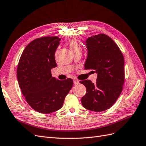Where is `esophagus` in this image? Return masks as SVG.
Wrapping results in <instances>:
<instances>
[{
    "label": "esophagus",
    "instance_id": "obj_1",
    "mask_svg": "<svg viewBox=\"0 0 146 146\" xmlns=\"http://www.w3.org/2000/svg\"><path fill=\"white\" fill-rule=\"evenodd\" d=\"M73 82H74V85H77V84L79 83V81L76 79H74L73 80Z\"/></svg>",
    "mask_w": 146,
    "mask_h": 146
}]
</instances>
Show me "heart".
Returning a JSON list of instances; mask_svg holds the SVG:
<instances>
[{
    "mask_svg": "<svg viewBox=\"0 0 146 146\" xmlns=\"http://www.w3.org/2000/svg\"><path fill=\"white\" fill-rule=\"evenodd\" d=\"M69 46H70V49H71L72 51H73V50H75L81 48V47H80V45H79L78 42L74 40H72L70 41Z\"/></svg>",
    "mask_w": 146,
    "mask_h": 146,
    "instance_id": "obj_1",
    "label": "heart"
}]
</instances>
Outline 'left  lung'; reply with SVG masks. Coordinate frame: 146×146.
I'll return each instance as SVG.
<instances>
[{
	"label": "left lung",
	"instance_id": "obj_1",
	"mask_svg": "<svg viewBox=\"0 0 146 146\" xmlns=\"http://www.w3.org/2000/svg\"><path fill=\"white\" fill-rule=\"evenodd\" d=\"M88 56L84 69L95 70L97 81L84 80L80 83L87 92L81 98L83 107L100 112L113 105L123 91L125 80L124 59L118 46L109 36L100 33L86 40Z\"/></svg>",
	"mask_w": 146,
	"mask_h": 146
}]
</instances>
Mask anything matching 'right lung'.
Instances as JSON below:
<instances>
[{"mask_svg":"<svg viewBox=\"0 0 146 146\" xmlns=\"http://www.w3.org/2000/svg\"><path fill=\"white\" fill-rule=\"evenodd\" d=\"M60 39L46 36L31 41L23 51L19 61L17 76L28 104L40 113H50L62 107L73 81L53 77L51 70L57 67L54 53Z\"/></svg>","mask_w":146,"mask_h":146,"instance_id":"1","label":"right lung"}]
</instances>
